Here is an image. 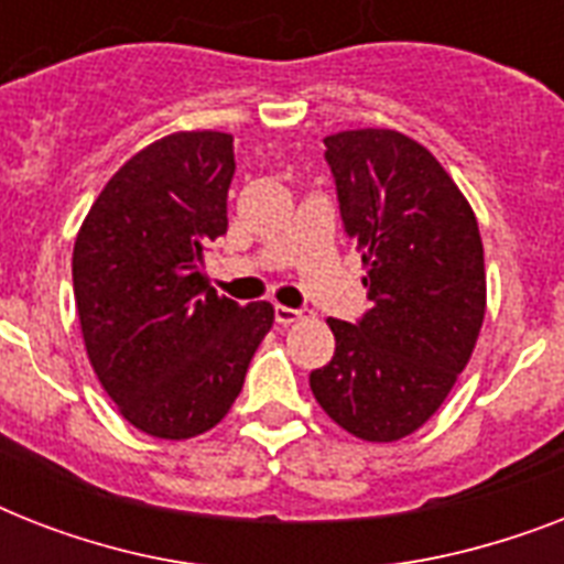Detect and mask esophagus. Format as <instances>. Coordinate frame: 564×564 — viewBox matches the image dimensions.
Instances as JSON below:
<instances>
[{"label": "esophagus", "mask_w": 564, "mask_h": 564, "mask_svg": "<svg viewBox=\"0 0 564 564\" xmlns=\"http://www.w3.org/2000/svg\"><path fill=\"white\" fill-rule=\"evenodd\" d=\"M299 318H304V310L274 304V322H278V325H292V322H299Z\"/></svg>", "instance_id": "esophagus-1"}]
</instances>
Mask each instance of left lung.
I'll list each match as a JSON object with an SVG mask.
<instances>
[{"label": "left lung", "instance_id": "left-lung-1", "mask_svg": "<svg viewBox=\"0 0 564 564\" xmlns=\"http://www.w3.org/2000/svg\"><path fill=\"white\" fill-rule=\"evenodd\" d=\"M325 145L371 307L354 325L327 318L336 351L310 371V389L343 430L394 442L442 406L471 360L486 316L480 228L442 163L410 137L362 128Z\"/></svg>", "mask_w": 564, "mask_h": 564}]
</instances>
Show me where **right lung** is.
Listing matches in <instances>:
<instances>
[{
	"label": "right lung",
	"mask_w": 564,
	"mask_h": 564,
	"mask_svg": "<svg viewBox=\"0 0 564 564\" xmlns=\"http://www.w3.org/2000/svg\"><path fill=\"white\" fill-rule=\"evenodd\" d=\"M234 137L181 131L145 145L105 184L73 251L90 366L137 430L193 438L237 401L272 304H237L204 281L228 230Z\"/></svg>",
	"instance_id": "1"
}]
</instances>
